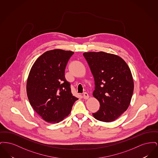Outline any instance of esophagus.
<instances>
[{"mask_svg": "<svg viewBox=\"0 0 158 158\" xmlns=\"http://www.w3.org/2000/svg\"><path fill=\"white\" fill-rule=\"evenodd\" d=\"M83 98H84L85 99H88L89 98V95H88V94L86 93V92H85V93L83 94Z\"/></svg>", "mask_w": 158, "mask_h": 158, "instance_id": "obj_1", "label": "esophagus"}]
</instances>
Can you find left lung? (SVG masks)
Masks as SVG:
<instances>
[{
    "label": "left lung",
    "instance_id": "left-lung-1",
    "mask_svg": "<svg viewBox=\"0 0 158 158\" xmlns=\"http://www.w3.org/2000/svg\"><path fill=\"white\" fill-rule=\"evenodd\" d=\"M95 80L93 96L100 103L94 117L112 122L127 110L134 90V82L127 64L120 56L104 52L83 54Z\"/></svg>",
    "mask_w": 158,
    "mask_h": 158
}]
</instances>
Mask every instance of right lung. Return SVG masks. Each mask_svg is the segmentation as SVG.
I'll return each instance as SVG.
<instances>
[{
    "instance_id": "right-lung-1",
    "label": "right lung",
    "mask_w": 158,
    "mask_h": 158,
    "mask_svg": "<svg viewBox=\"0 0 158 158\" xmlns=\"http://www.w3.org/2000/svg\"><path fill=\"white\" fill-rule=\"evenodd\" d=\"M71 51L54 49L40 56L31 69L27 93L31 106L47 123H58L68 117L78 98L73 96L64 71Z\"/></svg>"
}]
</instances>
